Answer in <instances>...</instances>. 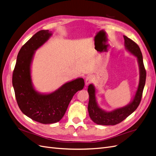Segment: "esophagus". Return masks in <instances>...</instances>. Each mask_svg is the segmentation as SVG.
Instances as JSON below:
<instances>
[{"label": "esophagus", "instance_id": "esophagus-1", "mask_svg": "<svg viewBox=\"0 0 156 156\" xmlns=\"http://www.w3.org/2000/svg\"><path fill=\"white\" fill-rule=\"evenodd\" d=\"M93 79H94V77H93V75H88V76L86 78L85 84H86L87 86L88 85V84L93 81Z\"/></svg>", "mask_w": 156, "mask_h": 156}]
</instances>
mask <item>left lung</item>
I'll return each mask as SVG.
<instances>
[{
  "instance_id": "left-lung-1",
  "label": "left lung",
  "mask_w": 156,
  "mask_h": 156,
  "mask_svg": "<svg viewBox=\"0 0 156 156\" xmlns=\"http://www.w3.org/2000/svg\"><path fill=\"white\" fill-rule=\"evenodd\" d=\"M126 49L134 55L137 59L139 67V82L133 99L129 104L112 111H106L99 107L96 98V88L92 84L88 88L89 102L88 111L90 118L97 124L103 126H114L119 124L133 113L140 104L145 85L146 73L143 64V55L138 45L133 40L124 36Z\"/></svg>"
}]
</instances>
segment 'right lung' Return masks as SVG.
<instances>
[{
    "mask_svg": "<svg viewBox=\"0 0 156 156\" xmlns=\"http://www.w3.org/2000/svg\"><path fill=\"white\" fill-rule=\"evenodd\" d=\"M52 36V32L41 30L33 36L19 52L12 76L17 104L23 114L41 124L56 123L62 119L75 94L84 86V79L77 78L66 83L55 91H36L31 78V64L35 51Z\"/></svg>",
    "mask_w": 156,
    "mask_h": 156,
    "instance_id": "1",
    "label": "right lung"
}]
</instances>
